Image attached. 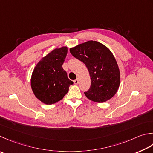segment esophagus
Returning <instances> with one entry per match:
<instances>
[{
  "instance_id": "1",
  "label": "esophagus",
  "mask_w": 153,
  "mask_h": 153,
  "mask_svg": "<svg viewBox=\"0 0 153 153\" xmlns=\"http://www.w3.org/2000/svg\"><path fill=\"white\" fill-rule=\"evenodd\" d=\"M78 82H79V80H78V79H75L74 81V84H76V85H77V83H78Z\"/></svg>"
}]
</instances>
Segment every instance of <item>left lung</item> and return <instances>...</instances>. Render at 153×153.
<instances>
[{
    "instance_id": "left-lung-1",
    "label": "left lung",
    "mask_w": 153,
    "mask_h": 153,
    "mask_svg": "<svg viewBox=\"0 0 153 153\" xmlns=\"http://www.w3.org/2000/svg\"><path fill=\"white\" fill-rule=\"evenodd\" d=\"M75 58L86 65L91 86L84 92L94 102L103 103L114 96L120 84V71L114 56L108 48L97 41H88L70 49Z\"/></svg>"
}]
</instances>
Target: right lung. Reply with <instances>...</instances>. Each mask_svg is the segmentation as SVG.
I'll use <instances>...</instances> for the list:
<instances>
[{"label":"right lung","mask_w":153,"mask_h":153,"mask_svg":"<svg viewBox=\"0 0 153 153\" xmlns=\"http://www.w3.org/2000/svg\"><path fill=\"white\" fill-rule=\"evenodd\" d=\"M67 53L66 46L54 49L42 58L33 70L32 91L45 104L52 105L62 100L74 83L62 68Z\"/></svg>","instance_id":"add662e5"}]
</instances>
